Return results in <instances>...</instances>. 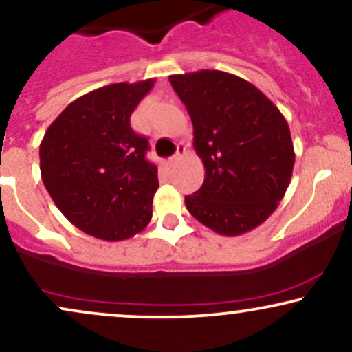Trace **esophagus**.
Returning <instances> with one entry per match:
<instances>
[{
    "label": "esophagus",
    "instance_id": "34e87169",
    "mask_svg": "<svg viewBox=\"0 0 352 352\" xmlns=\"http://www.w3.org/2000/svg\"><path fill=\"white\" fill-rule=\"evenodd\" d=\"M185 152H187V148H185V145H184V144H179V145H177V153H175V155H173L172 159H170L172 165H175L177 162H179V160L182 159V157H184V153H185Z\"/></svg>",
    "mask_w": 352,
    "mask_h": 352
}]
</instances>
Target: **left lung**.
Wrapping results in <instances>:
<instances>
[{
  "instance_id": "obj_1",
  "label": "left lung",
  "mask_w": 352,
  "mask_h": 352,
  "mask_svg": "<svg viewBox=\"0 0 352 352\" xmlns=\"http://www.w3.org/2000/svg\"><path fill=\"white\" fill-rule=\"evenodd\" d=\"M193 124L204 185L185 197L200 223L225 236L261 225L285 197L294 167L286 119L248 80L201 69L170 76Z\"/></svg>"
}]
</instances>
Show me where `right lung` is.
I'll use <instances>...</instances> for the list:
<instances>
[{"instance_id": "obj_1", "label": "right lung", "mask_w": 352, "mask_h": 352, "mask_svg": "<svg viewBox=\"0 0 352 352\" xmlns=\"http://www.w3.org/2000/svg\"><path fill=\"white\" fill-rule=\"evenodd\" d=\"M155 79L117 82L80 96L50 125L39 145L41 179L74 227L106 241L142 232L159 188L145 157L148 140L131 116Z\"/></svg>"}]
</instances>
